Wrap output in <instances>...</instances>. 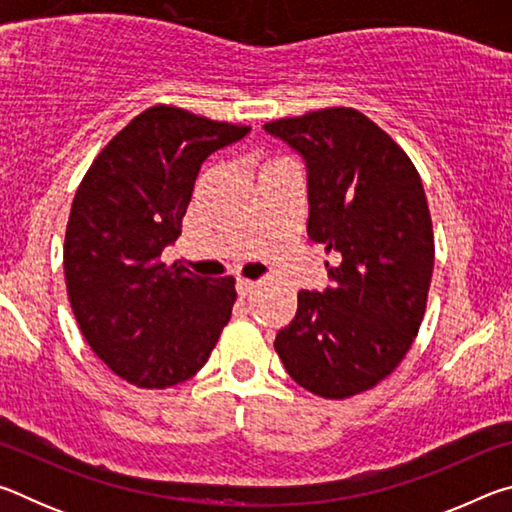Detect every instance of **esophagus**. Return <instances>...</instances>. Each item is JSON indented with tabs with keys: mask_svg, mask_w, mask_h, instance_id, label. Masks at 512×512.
Segmentation results:
<instances>
[{
	"mask_svg": "<svg viewBox=\"0 0 512 512\" xmlns=\"http://www.w3.org/2000/svg\"><path fill=\"white\" fill-rule=\"evenodd\" d=\"M257 287V282L248 280V277H237V293L239 296H248V293H253Z\"/></svg>",
	"mask_w": 512,
	"mask_h": 512,
	"instance_id": "34e87169",
	"label": "esophagus"
}]
</instances>
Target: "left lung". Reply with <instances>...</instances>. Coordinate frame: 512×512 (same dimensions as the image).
<instances>
[{
    "mask_svg": "<svg viewBox=\"0 0 512 512\" xmlns=\"http://www.w3.org/2000/svg\"><path fill=\"white\" fill-rule=\"evenodd\" d=\"M307 164V235L332 287L300 291L275 336L291 379L327 400L368 391L400 366L427 309L433 230L422 180L391 135L354 108L264 124Z\"/></svg>",
    "mask_w": 512,
    "mask_h": 512,
    "instance_id": "left-lung-1",
    "label": "left lung"
}]
</instances>
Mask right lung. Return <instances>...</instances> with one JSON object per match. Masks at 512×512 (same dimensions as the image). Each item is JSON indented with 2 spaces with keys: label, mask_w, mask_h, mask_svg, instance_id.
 <instances>
[{
  "label": "right lung",
  "mask_w": 512,
  "mask_h": 512,
  "mask_svg": "<svg viewBox=\"0 0 512 512\" xmlns=\"http://www.w3.org/2000/svg\"><path fill=\"white\" fill-rule=\"evenodd\" d=\"M250 126L153 106L121 128L76 189L65 232L69 305L92 352L140 388L205 366L232 316L235 277L167 266L201 164Z\"/></svg>",
  "instance_id": "obj_1"
}]
</instances>
